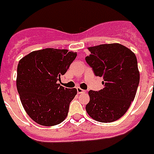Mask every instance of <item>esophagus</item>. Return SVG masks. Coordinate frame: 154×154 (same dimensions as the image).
I'll return each instance as SVG.
<instances>
[{
  "label": "esophagus",
  "instance_id": "1",
  "mask_svg": "<svg viewBox=\"0 0 154 154\" xmlns=\"http://www.w3.org/2000/svg\"><path fill=\"white\" fill-rule=\"evenodd\" d=\"M77 92H78V94H84V93H86V91L82 89L81 88L78 87V88H77Z\"/></svg>",
  "mask_w": 154,
  "mask_h": 154
}]
</instances>
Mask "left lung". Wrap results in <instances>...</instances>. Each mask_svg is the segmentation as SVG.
<instances>
[{
	"label": "left lung",
	"mask_w": 154,
	"mask_h": 154,
	"mask_svg": "<svg viewBox=\"0 0 154 154\" xmlns=\"http://www.w3.org/2000/svg\"><path fill=\"white\" fill-rule=\"evenodd\" d=\"M87 63L94 75L102 77L104 88L90 90L88 115L102 123L117 121L125 115L134 99L140 82V72L134 53L120 43L88 47Z\"/></svg>",
	"instance_id": "1"
}]
</instances>
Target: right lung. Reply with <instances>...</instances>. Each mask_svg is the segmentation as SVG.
I'll use <instances>...</instances> for the list:
<instances>
[{
	"instance_id": "obj_1",
	"label": "right lung",
	"mask_w": 154,
	"mask_h": 154,
	"mask_svg": "<svg viewBox=\"0 0 154 154\" xmlns=\"http://www.w3.org/2000/svg\"><path fill=\"white\" fill-rule=\"evenodd\" d=\"M77 56L68 49H46L29 53L17 66V88L30 118L43 126L59 125L66 119L76 88L57 83Z\"/></svg>"
}]
</instances>
